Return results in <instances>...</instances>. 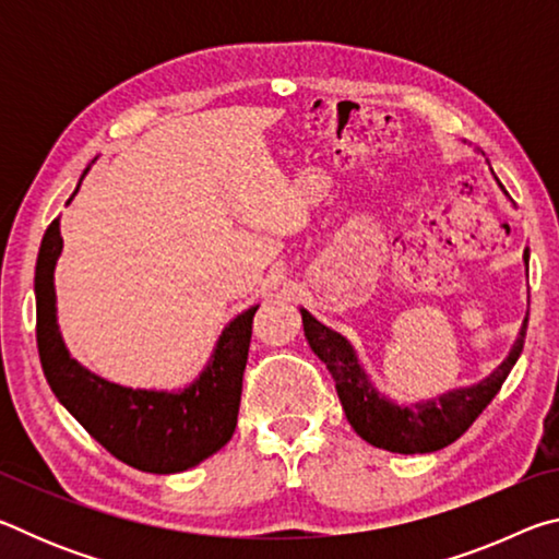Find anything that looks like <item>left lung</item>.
Returning a JSON list of instances; mask_svg holds the SVG:
<instances>
[{
	"mask_svg": "<svg viewBox=\"0 0 559 559\" xmlns=\"http://www.w3.org/2000/svg\"><path fill=\"white\" fill-rule=\"evenodd\" d=\"M490 175L498 182L500 192L508 197L506 187L500 185V179L493 173V167H490ZM523 261L527 271V249L523 253ZM300 318L302 333H306L310 349L323 359L330 374H333L335 390L340 402H343L349 427L357 431V437H362L372 447L394 453H431L456 441L476 421V416L486 409L500 386H503L506 377L513 370L520 353H523L527 330L525 313V320L518 330V337L513 347H510L508 357L493 372L484 377V380L456 386V390L437 394L431 400L396 402L390 394L377 390L370 372L365 370L362 359L357 355L355 345L345 335H340L333 328L320 323L306 308H300Z\"/></svg>",
	"mask_w": 559,
	"mask_h": 559,
	"instance_id": "obj_1",
	"label": "left lung"
}]
</instances>
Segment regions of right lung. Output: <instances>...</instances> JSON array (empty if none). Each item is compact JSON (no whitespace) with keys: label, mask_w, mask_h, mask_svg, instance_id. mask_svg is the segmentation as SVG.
Masks as SVG:
<instances>
[{"label":"right lung","mask_w":559,"mask_h":559,"mask_svg":"<svg viewBox=\"0 0 559 559\" xmlns=\"http://www.w3.org/2000/svg\"><path fill=\"white\" fill-rule=\"evenodd\" d=\"M88 169L91 165L83 169L71 200L79 194ZM61 251V219H53L36 259L34 293L36 345L44 377L56 400L103 449L145 473L187 471L226 447L239 416L251 320L259 306L246 308L224 325L202 372L189 384L179 390H132L91 372L66 347L53 288V271Z\"/></svg>","instance_id":"right-lung-1"}]
</instances>
